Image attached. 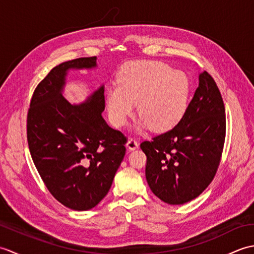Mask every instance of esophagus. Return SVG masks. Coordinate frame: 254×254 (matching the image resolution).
Instances as JSON below:
<instances>
[{"label":"esophagus","instance_id":"esophagus-1","mask_svg":"<svg viewBox=\"0 0 254 254\" xmlns=\"http://www.w3.org/2000/svg\"><path fill=\"white\" fill-rule=\"evenodd\" d=\"M127 147L130 150H134L138 147V142L136 141L135 138H130L127 143Z\"/></svg>","mask_w":254,"mask_h":254}]
</instances>
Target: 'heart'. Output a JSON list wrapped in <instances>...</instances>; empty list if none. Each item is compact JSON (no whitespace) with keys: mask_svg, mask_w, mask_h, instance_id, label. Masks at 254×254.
Instances as JSON below:
<instances>
[{"mask_svg":"<svg viewBox=\"0 0 254 254\" xmlns=\"http://www.w3.org/2000/svg\"><path fill=\"white\" fill-rule=\"evenodd\" d=\"M190 83L187 75L157 61L135 62L119 77V87L108 89L106 102L113 126L121 127L137 104L142 127L165 132L176 127L188 108Z\"/></svg>","mask_w":254,"mask_h":254,"instance_id":"heart-1","label":"heart"}]
</instances>
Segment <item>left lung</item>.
Masks as SVG:
<instances>
[{
	"label": "left lung",
	"instance_id": "left-lung-1",
	"mask_svg": "<svg viewBox=\"0 0 254 254\" xmlns=\"http://www.w3.org/2000/svg\"><path fill=\"white\" fill-rule=\"evenodd\" d=\"M225 136L222 95L214 78L203 72L180 122L141 144L147 157L145 176L150 190L171 205L197 197L216 175Z\"/></svg>",
	"mask_w": 254,
	"mask_h": 254
}]
</instances>
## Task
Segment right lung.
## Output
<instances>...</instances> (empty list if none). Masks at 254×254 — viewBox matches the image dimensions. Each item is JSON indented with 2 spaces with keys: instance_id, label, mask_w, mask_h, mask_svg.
<instances>
[{
  "instance_id": "right-lung-1",
  "label": "right lung",
  "mask_w": 254,
  "mask_h": 254,
  "mask_svg": "<svg viewBox=\"0 0 254 254\" xmlns=\"http://www.w3.org/2000/svg\"><path fill=\"white\" fill-rule=\"evenodd\" d=\"M96 57L79 58L53 67L38 84L27 115L31 158L48 190L74 210L95 207L110 190L126 155L127 137L108 126L104 85L80 105L62 90L71 68L96 67Z\"/></svg>"
}]
</instances>
